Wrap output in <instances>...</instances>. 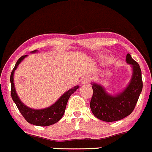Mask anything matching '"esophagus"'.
Listing matches in <instances>:
<instances>
[{"label": "esophagus", "instance_id": "1", "mask_svg": "<svg viewBox=\"0 0 152 152\" xmlns=\"http://www.w3.org/2000/svg\"><path fill=\"white\" fill-rule=\"evenodd\" d=\"M90 81H91V77H90L89 76H85L83 78L82 83H83V84H89Z\"/></svg>", "mask_w": 152, "mask_h": 152}]
</instances>
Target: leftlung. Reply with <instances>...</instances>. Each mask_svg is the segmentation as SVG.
Here are the masks:
<instances>
[{
	"instance_id": "8db88e82",
	"label": "left lung",
	"mask_w": 152,
	"mask_h": 152,
	"mask_svg": "<svg viewBox=\"0 0 152 152\" xmlns=\"http://www.w3.org/2000/svg\"><path fill=\"white\" fill-rule=\"evenodd\" d=\"M126 63L131 65L132 76L126 88L114 95L110 94L102 85L92 82L93 95L90 107L94 115L105 122H114L129 115L135 106L143 88L141 71L139 65L128 53Z\"/></svg>"
}]
</instances>
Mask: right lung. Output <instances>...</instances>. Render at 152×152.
<instances>
[{
  "instance_id": "right-lung-1",
  "label": "right lung",
  "mask_w": 152,
  "mask_h": 152,
  "mask_svg": "<svg viewBox=\"0 0 152 152\" xmlns=\"http://www.w3.org/2000/svg\"><path fill=\"white\" fill-rule=\"evenodd\" d=\"M37 51L38 50H35L34 51H31V53H37ZM26 56H28V55L21 56L18 60L12 72L11 73L10 81H11V97H12L13 101L15 102L21 114L22 115L28 123L38 126H50V125L58 122L62 118L65 110H66V104H67L68 99L71 94H73L76 90L79 89V86L77 85V86L71 88V89L68 90L54 104H53L50 107H48L38 110L29 107L26 104H24L19 99V96L16 93V89H15L14 83V75L15 71L17 68L18 66Z\"/></svg>"
}]
</instances>
